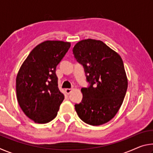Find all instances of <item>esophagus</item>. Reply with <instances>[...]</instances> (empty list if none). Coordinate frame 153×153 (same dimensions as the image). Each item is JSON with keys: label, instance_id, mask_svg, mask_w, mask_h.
I'll list each match as a JSON object with an SVG mask.
<instances>
[{"label": "esophagus", "instance_id": "obj_1", "mask_svg": "<svg viewBox=\"0 0 153 153\" xmlns=\"http://www.w3.org/2000/svg\"><path fill=\"white\" fill-rule=\"evenodd\" d=\"M71 91H72V89L71 88H67V89H65V92H66V94L67 95H69V94H70Z\"/></svg>", "mask_w": 153, "mask_h": 153}]
</instances>
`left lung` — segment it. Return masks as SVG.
<instances>
[{
	"instance_id": "obj_1",
	"label": "left lung",
	"mask_w": 153,
	"mask_h": 153,
	"mask_svg": "<svg viewBox=\"0 0 153 153\" xmlns=\"http://www.w3.org/2000/svg\"><path fill=\"white\" fill-rule=\"evenodd\" d=\"M73 54L89 83L81 89L82 100L75 109L86 123L102 125L115 117L126 96L128 79L122 59L102 41L92 39L77 42Z\"/></svg>"
}]
</instances>
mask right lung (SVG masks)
I'll list each match as a JSON object with an SVG mask.
<instances>
[{
  "mask_svg": "<svg viewBox=\"0 0 153 153\" xmlns=\"http://www.w3.org/2000/svg\"><path fill=\"white\" fill-rule=\"evenodd\" d=\"M70 46L67 42L45 41L30 52L18 72V103L36 123H48L57 115L64 95L58 88L56 68Z\"/></svg>",
  "mask_w": 153,
  "mask_h": 153,
  "instance_id": "obj_1",
  "label": "right lung"
}]
</instances>
